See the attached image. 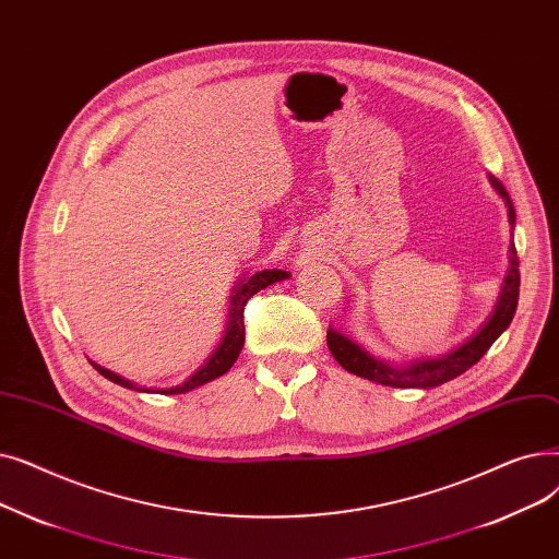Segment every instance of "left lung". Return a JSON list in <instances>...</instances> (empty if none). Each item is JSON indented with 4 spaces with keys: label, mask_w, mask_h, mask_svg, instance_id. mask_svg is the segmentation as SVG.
<instances>
[{
    "label": "left lung",
    "mask_w": 559,
    "mask_h": 559,
    "mask_svg": "<svg viewBox=\"0 0 559 559\" xmlns=\"http://www.w3.org/2000/svg\"><path fill=\"white\" fill-rule=\"evenodd\" d=\"M491 183L496 186V191L508 202V214H510V223L514 225V206L510 200V193L504 191L502 181H498L491 175ZM510 273L504 277L502 284V294L498 300V307L493 311V316L489 318V323L477 332L475 336H471L464 345H460L457 350H453L445 357L439 359H425V361H416L407 368H391L389 364L370 357L366 350H361L357 343H353L348 336H343L336 330H328V348L334 355V359L348 370L353 376L373 380L386 386H397V389H430V386H439L448 380H453L483 359V355L491 348V343L508 330V325L512 323L514 311H516V302H519V286H521V273H519V254L516 248L512 243L510 248Z\"/></svg>",
    "instance_id": "8db88e82"
}]
</instances>
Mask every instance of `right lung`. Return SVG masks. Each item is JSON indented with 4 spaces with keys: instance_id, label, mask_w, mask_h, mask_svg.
<instances>
[{
    "instance_id": "right-lung-1",
    "label": "right lung",
    "mask_w": 559,
    "mask_h": 559,
    "mask_svg": "<svg viewBox=\"0 0 559 559\" xmlns=\"http://www.w3.org/2000/svg\"><path fill=\"white\" fill-rule=\"evenodd\" d=\"M286 277H288V275H286L284 271H261V273H257V275L248 277L246 282L238 284V286L234 288V296H231L229 328H227V334H225L223 343L218 345V350H216L214 355H211V359H209L200 370H195V373H193L189 380H186L183 384L173 386V389H162V393H186V391H191V389H195V386H200V384H206V382H211V380H216V378L225 376L227 370L231 368V364L236 361L238 353H241V348H243V341H246L243 309H246L248 300H250L254 294H259L261 288L271 286L273 282L286 280ZM91 364H93V361H91ZM93 366H95V370H99V376H104L106 380H111V382H116V384H120V386H127V389H136L134 382H129V380H124V378L111 373V370H106V368H102V366H97V364H93ZM136 391H143V389H136ZM145 391H147V389H145Z\"/></svg>"
}]
</instances>
